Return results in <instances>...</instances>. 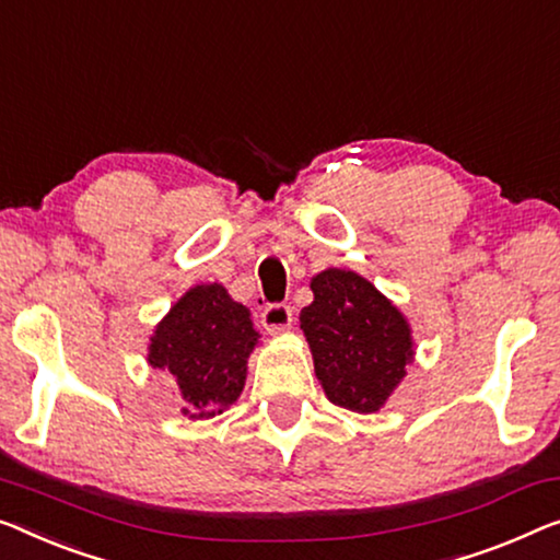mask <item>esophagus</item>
<instances>
[{
  "label": "esophagus",
  "mask_w": 560,
  "mask_h": 560,
  "mask_svg": "<svg viewBox=\"0 0 560 560\" xmlns=\"http://www.w3.org/2000/svg\"><path fill=\"white\" fill-rule=\"evenodd\" d=\"M261 324L269 334H283L294 324V312L289 304H269L261 312Z\"/></svg>",
  "instance_id": "esophagus-1"
}]
</instances>
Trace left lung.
<instances>
[{"label": "left lung", "instance_id": "1", "mask_svg": "<svg viewBox=\"0 0 560 560\" xmlns=\"http://www.w3.org/2000/svg\"><path fill=\"white\" fill-rule=\"evenodd\" d=\"M312 291L314 302L299 319L329 402L352 412L380 410L415 354L405 316L354 271H322Z\"/></svg>", "mask_w": 560, "mask_h": 560}]
</instances>
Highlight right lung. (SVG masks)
Masks as SVG:
<instances>
[{
    "label": "right lung",
    "instance_id": "right-lung-1",
    "mask_svg": "<svg viewBox=\"0 0 560 560\" xmlns=\"http://www.w3.org/2000/svg\"><path fill=\"white\" fill-rule=\"evenodd\" d=\"M256 339L248 308L221 283H200L158 324L148 362L180 387L183 415L203 420L238 399Z\"/></svg>",
    "mask_w": 560,
    "mask_h": 560
}]
</instances>
